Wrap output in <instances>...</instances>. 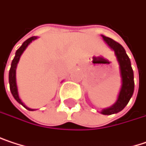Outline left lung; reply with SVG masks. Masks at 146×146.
I'll list each match as a JSON object with an SVG mask.
<instances>
[{"instance_id":"8db88e82","label":"left lung","mask_w":146,"mask_h":146,"mask_svg":"<svg viewBox=\"0 0 146 146\" xmlns=\"http://www.w3.org/2000/svg\"><path fill=\"white\" fill-rule=\"evenodd\" d=\"M102 38L106 44L114 51V55L119 64V75L121 78V87L116 102L111 107L103 108L101 111L102 114L110 115L123 110L129 102L134 91V76L130 58L127 56L123 46L108 37L102 35Z\"/></svg>"}]
</instances>
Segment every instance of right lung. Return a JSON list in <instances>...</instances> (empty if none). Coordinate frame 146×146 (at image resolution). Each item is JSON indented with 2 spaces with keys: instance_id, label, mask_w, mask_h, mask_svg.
Here are the masks:
<instances>
[{
  "instance_id": "add662e5",
  "label": "right lung",
  "mask_w": 146,
  "mask_h": 146,
  "mask_svg": "<svg viewBox=\"0 0 146 146\" xmlns=\"http://www.w3.org/2000/svg\"><path fill=\"white\" fill-rule=\"evenodd\" d=\"M38 37H31L29 38L28 39H27L23 44L15 52V57L13 59L12 61V64H11V68H10V70H9V85H10V90H11V93L13 96V98L19 102L20 104H21L24 108H26L27 110L29 111H34L35 109H32V108H29L28 107H27L21 101L20 96H19V91H18V86H17V82H16V68H17V64L20 61V58H21V56L22 55V53L24 52V50L27 49V47L30 44V43H32L33 40L37 39Z\"/></svg>"
}]
</instances>
